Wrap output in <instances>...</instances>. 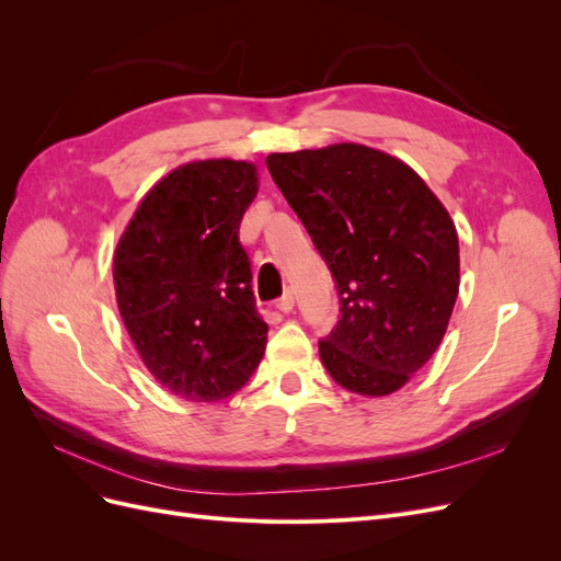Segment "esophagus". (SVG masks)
I'll use <instances>...</instances> for the list:
<instances>
[{
    "label": "esophagus",
    "instance_id": "obj_1",
    "mask_svg": "<svg viewBox=\"0 0 561 561\" xmlns=\"http://www.w3.org/2000/svg\"><path fill=\"white\" fill-rule=\"evenodd\" d=\"M276 309L283 311V313H290V311L295 309V295H293L290 290H287L283 297H278V299H276Z\"/></svg>",
    "mask_w": 561,
    "mask_h": 561
}]
</instances>
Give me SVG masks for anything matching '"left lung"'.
Instances as JSON below:
<instances>
[{
	"instance_id": "1",
	"label": "left lung",
	"mask_w": 561,
	"mask_h": 561,
	"mask_svg": "<svg viewBox=\"0 0 561 561\" xmlns=\"http://www.w3.org/2000/svg\"><path fill=\"white\" fill-rule=\"evenodd\" d=\"M266 168L325 260L339 320L318 342L332 379L388 396L443 342L458 295V236L410 165L365 145L268 154Z\"/></svg>"
}]
</instances>
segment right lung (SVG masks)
<instances>
[{"label": "right lung", "instance_id": "right-lung-1", "mask_svg": "<svg viewBox=\"0 0 561 561\" xmlns=\"http://www.w3.org/2000/svg\"><path fill=\"white\" fill-rule=\"evenodd\" d=\"M257 194L245 161L175 168L135 210L114 254L118 313L171 393L217 402L241 390L266 348L241 219Z\"/></svg>", "mask_w": 561, "mask_h": 561}]
</instances>
